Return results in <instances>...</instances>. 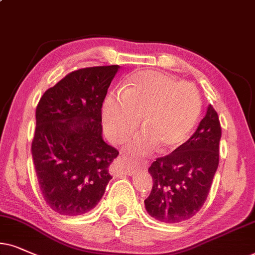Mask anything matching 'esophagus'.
<instances>
[{"label": "esophagus", "instance_id": "esophagus-1", "mask_svg": "<svg viewBox=\"0 0 255 255\" xmlns=\"http://www.w3.org/2000/svg\"><path fill=\"white\" fill-rule=\"evenodd\" d=\"M141 168L146 169L147 166L144 165L141 167ZM136 172H137V168L128 167L126 165V161L124 159H121V157H119L117 162H114V169H113V173L117 174V175H134Z\"/></svg>", "mask_w": 255, "mask_h": 255}]
</instances>
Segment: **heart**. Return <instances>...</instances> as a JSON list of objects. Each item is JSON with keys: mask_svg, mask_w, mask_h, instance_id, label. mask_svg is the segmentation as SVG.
<instances>
[{"mask_svg": "<svg viewBox=\"0 0 255 255\" xmlns=\"http://www.w3.org/2000/svg\"><path fill=\"white\" fill-rule=\"evenodd\" d=\"M201 112L198 90L160 72H140L128 80L124 93H112L102 107L105 133L122 142L136 129L143 131L128 143L131 153L144 155L159 147L168 153L181 147L194 129Z\"/></svg>", "mask_w": 255, "mask_h": 255, "instance_id": "1", "label": "heart"}]
</instances>
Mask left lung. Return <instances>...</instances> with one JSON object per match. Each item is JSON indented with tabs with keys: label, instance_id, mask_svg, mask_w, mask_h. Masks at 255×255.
Masks as SVG:
<instances>
[{
	"label": "left lung",
	"instance_id": "left-lung-1",
	"mask_svg": "<svg viewBox=\"0 0 255 255\" xmlns=\"http://www.w3.org/2000/svg\"><path fill=\"white\" fill-rule=\"evenodd\" d=\"M220 138L218 114L209 105L195 133L178 149L157 157L148 169L153 187L144 207L150 217L176 224L198 213L218 169Z\"/></svg>",
	"mask_w": 255,
	"mask_h": 255
}]
</instances>
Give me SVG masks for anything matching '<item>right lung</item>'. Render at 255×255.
Listing matches in <instances>:
<instances>
[{"label":"right lung","mask_w":255,"mask_h":255,"mask_svg":"<svg viewBox=\"0 0 255 255\" xmlns=\"http://www.w3.org/2000/svg\"><path fill=\"white\" fill-rule=\"evenodd\" d=\"M120 66L75 70L44 93L31 143L40 189L61 215L85 214L105 194L119 155L102 138L101 108Z\"/></svg>","instance_id":"add662e5"}]
</instances>
